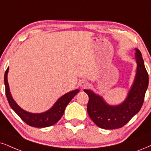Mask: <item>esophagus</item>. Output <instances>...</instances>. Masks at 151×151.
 <instances>
[{"instance_id": "esophagus-1", "label": "esophagus", "mask_w": 151, "mask_h": 151, "mask_svg": "<svg viewBox=\"0 0 151 151\" xmlns=\"http://www.w3.org/2000/svg\"><path fill=\"white\" fill-rule=\"evenodd\" d=\"M79 85L82 88H84V87H86L88 85V83L85 81H81L79 82Z\"/></svg>"}]
</instances>
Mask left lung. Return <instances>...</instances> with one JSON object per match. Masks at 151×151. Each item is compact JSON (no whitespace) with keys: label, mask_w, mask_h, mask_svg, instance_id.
<instances>
[{"label":"left lung","mask_w":151,"mask_h":151,"mask_svg":"<svg viewBox=\"0 0 151 151\" xmlns=\"http://www.w3.org/2000/svg\"><path fill=\"white\" fill-rule=\"evenodd\" d=\"M135 59L137 73L125 100L117 106H111L103 97L92 90H84L89 96L87 113L98 127L105 129H118L123 127L140 111L148 86V74L145 68L141 52L136 48Z\"/></svg>","instance_id":"1"}]
</instances>
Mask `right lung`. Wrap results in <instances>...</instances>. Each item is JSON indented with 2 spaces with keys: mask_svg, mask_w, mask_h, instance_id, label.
<instances>
[{
  "mask_svg": "<svg viewBox=\"0 0 151 151\" xmlns=\"http://www.w3.org/2000/svg\"><path fill=\"white\" fill-rule=\"evenodd\" d=\"M8 70L9 68H7L5 70L4 76L5 94H6L8 103L13 111L20 117V118L24 122L33 127H47L57 123L64 114L66 106L80 91L78 89H76L75 90H73L71 92L64 94L55 102L51 109L45 112L41 113H29L19 106L18 104L13 99L11 95L10 87H9L8 82H7Z\"/></svg>",
  "mask_w": 151,
  "mask_h": 151,
  "instance_id": "obj_1",
  "label": "right lung"
}]
</instances>
